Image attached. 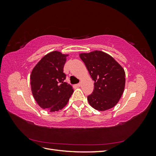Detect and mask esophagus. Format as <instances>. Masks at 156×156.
Instances as JSON below:
<instances>
[{"label": "esophagus", "mask_w": 156, "mask_h": 156, "mask_svg": "<svg viewBox=\"0 0 156 156\" xmlns=\"http://www.w3.org/2000/svg\"><path fill=\"white\" fill-rule=\"evenodd\" d=\"M81 85V83H78V84H76V86H77V87H80Z\"/></svg>", "instance_id": "1"}]
</instances>
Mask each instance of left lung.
Wrapping results in <instances>:
<instances>
[{"label": "left lung", "instance_id": "obj_1", "mask_svg": "<svg viewBox=\"0 0 156 156\" xmlns=\"http://www.w3.org/2000/svg\"><path fill=\"white\" fill-rule=\"evenodd\" d=\"M79 56L94 81V91L87 97L89 104L100 111L114 107L124 90V68L111 55L101 51L81 53Z\"/></svg>", "mask_w": 156, "mask_h": 156}]
</instances>
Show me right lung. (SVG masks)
Returning a JSON list of instances; mask_svg holds the SVG:
<instances>
[{"mask_svg": "<svg viewBox=\"0 0 156 156\" xmlns=\"http://www.w3.org/2000/svg\"><path fill=\"white\" fill-rule=\"evenodd\" d=\"M69 55L52 51L42 58L30 74L33 97L41 108L50 112L58 111L67 105L73 89L64 82L66 75L64 66Z\"/></svg>", "mask_w": 156, "mask_h": 156, "instance_id": "obj_1", "label": "right lung"}]
</instances>
